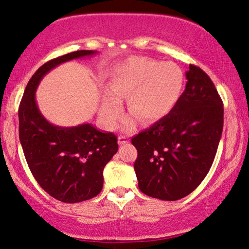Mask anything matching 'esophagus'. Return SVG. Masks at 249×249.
<instances>
[{
  "label": "esophagus",
  "instance_id": "esophagus-1",
  "mask_svg": "<svg viewBox=\"0 0 249 249\" xmlns=\"http://www.w3.org/2000/svg\"><path fill=\"white\" fill-rule=\"evenodd\" d=\"M118 142H119V144H125L129 142V138L125 137V136H120L119 138H118Z\"/></svg>",
  "mask_w": 249,
  "mask_h": 249
}]
</instances>
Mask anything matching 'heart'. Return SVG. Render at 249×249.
<instances>
[{"label": "heart", "mask_w": 249, "mask_h": 249, "mask_svg": "<svg viewBox=\"0 0 249 249\" xmlns=\"http://www.w3.org/2000/svg\"><path fill=\"white\" fill-rule=\"evenodd\" d=\"M182 88L183 74L176 64L130 58L112 69L99 116L107 128H114L122 112L121 100L127 98L128 111L133 117L141 122L158 120L174 108ZM133 124L132 117L124 120L127 128Z\"/></svg>", "instance_id": "b5f03b06"}]
</instances>
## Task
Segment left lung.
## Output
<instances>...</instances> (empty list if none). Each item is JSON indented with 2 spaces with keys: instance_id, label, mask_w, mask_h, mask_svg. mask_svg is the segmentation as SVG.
Segmentation results:
<instances>
[{
  "instance_id": "8db88e82",
  "label": "left lung",
  "mask_w": 249,
  "mask_h": 249,
  "mask_svg": "<svg viewBox=\"0 0 249 249\" xmlns=\"http://www.w3.org/2000/svg\"><path fill=\"white\" fill-rule=\"evenodd\" d=\"M186 89L170 112L131 139L138 187L149 197L178 200L197 188L215 159L223 101L209 76L190 64Z\"/></svg>"
}]
</instances>
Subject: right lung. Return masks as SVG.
Returning a JSON list of instances; mask_svg holds the SVG:
<instances>
[{
    "mask_svg": "<svg viewBox=\"0 0 249 249\" xmlns=\"http://www.w3.org/2000/svg\"><path fill=\"white\" fill-rule=\"evenodd\" d=\"M97 53L80 50L44 63L30 79L18 107V137L30 170L50 196L69 204L100 194L103 169L118 151L117 137L91 124H50L39 110L36 91L43 76L59 64Z\"/></svg>",
    "mask_w": 249,
    "mask_h": 249,
    "instance_id": "right-lung-1",
    "label": "right lung"
}]
</instances>
